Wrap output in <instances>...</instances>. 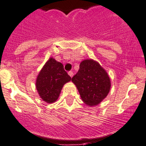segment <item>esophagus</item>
<instances>
[{
  "mask_svg": "<svg viewBox=\"0 0 146 146\" xmlns=\"http://www.w3.org/2000/svg\"><path fill=\"white\" fill-rule=\"evenodd\" d=\"M68 74L70 75V76H71V77H72L73 75H74V73H73L72 71H70V72H68Z\"/></svg>",
  "mask_w": 146,
  "mask_h": 146,
  "instance_id": "34e87169",
  "label": "esophagus"
}]
</instances>
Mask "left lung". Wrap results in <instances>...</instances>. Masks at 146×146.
Here are the masks:
<instances>
[{
	"label": "left lung",
	"mask_w": 146,
	"mask_h": 146,
	"mask_svg": "<svg viewBox=\"0 0 146 146\" xmlns=\"http://www.w3.org/2000/svg\"><path fill=\"white\" fill-rule=\"evenodd\" d=\"M72 82L76 85L82 101L90 106L102 102L111 88L110 78L106 70L93 60H85L80 63L79 71Z\"/></svg>",
	"instance_id": "left-lung-1"
}]
</instances>
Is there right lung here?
Returning a JSON list of instances; mask_svg holds the SVG:
<instances>
[{
    "label": "right lung",
    "instance_id": "obj_1",
    "mask_svg": "<svg viewBox=\"0 0 146 146\" xmlns=\"http://www.w3.org/2000/svg\"><path fill=\"white\" fill-rule=\"evenodd\" d=\"M71 79L63 64L51 57L37 76L36 89L44 102L51 104L57 100L64 84Z\"/></svg>",
    "mask_w": 146,
    "mask_h": 146
}]
</instances>
